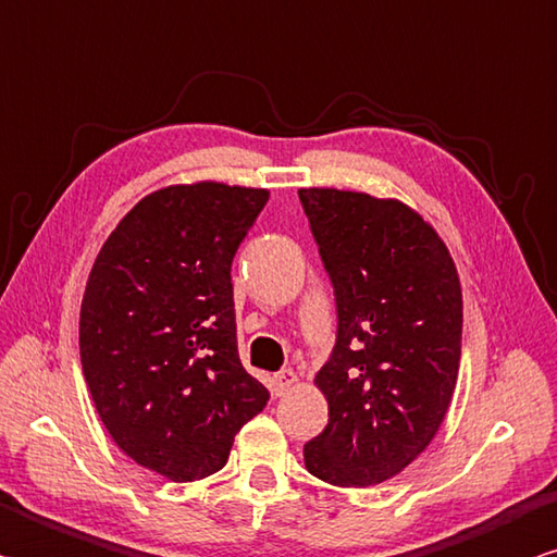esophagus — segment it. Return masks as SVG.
Segmentation results:
<instances>
[{"label": "esophagus", "instance_id": "34e87169", "mask_svg": "<svg viewBox=\"0 0 557 557\" xmlns=\"http://www.w3.org/2000/svg\"><path fill=\"white\" fill-rule=\"evenodd\" d=\"M272 384H275L277 397H282V394H287L292 387H295L297 375L292 370H282V372H277L275 377H272Z\"/></svg>", "mask_w": 557, "mask_h": 557}]
</instances>
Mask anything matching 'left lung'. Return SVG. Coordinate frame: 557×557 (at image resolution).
I'll return each mask as SVG.
<instances>
[{
    "mask_svg": "<svg viewBox=\"0 0 557 557\" xmlns=\"http://www.w3.org/2000/svg\"><path fill=\"white\" fill-rule=\"evenodd\" d=\"M336 289L338 341L319 370L329 426L307 470L336 487H372L436 438L460 368V277L429 221L399 199L301 187Z\"/></svg>",
    "mask_w": 557,
    "mask_h": 557,
    "instance_id": "1",
    "label": "left lung"
}]
</instances>
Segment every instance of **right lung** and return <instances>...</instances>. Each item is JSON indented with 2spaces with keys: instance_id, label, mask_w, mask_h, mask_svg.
Segmentation results:
<instances>
[{
  "instance_id": "add662e5",
  "label": "right lung",
  "mask_w": 557,
  "mask_h": 557,
  "mask_svg": "<svg viewBox=\"0 0 557 557\" xmlns=\"http://www.w3.org/2000/svg\"><path fill=\"white\" fill-rule=\"evenodd\" d=\"M265 187L199 180L146 195L111 231L79 309V358L111 441L173 482L221 470L268 389L240 366L231 262Z\"/></svg>"
}]
</instances>
